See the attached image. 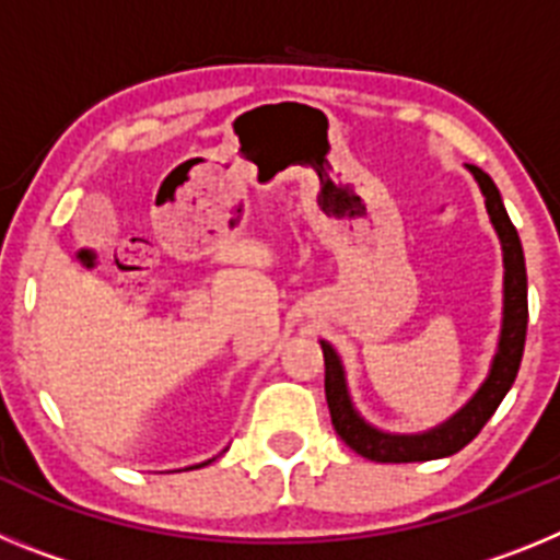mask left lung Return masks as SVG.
I'll use <instances>...</instances> for the list:
<instances>
[{
  "label": "left lung",
  "mask_w": 560,
  "mask_h": 560,
  "mask_svg": "<svg viewBox=\"0 0 560 560\" xmlns=\"http://www.w3.org/2000/svg\"><path fill=\"white\" fill-rule=\"evenodd\" d=\"M477 176L479 187L485 192V207L502 237L504 252V325L502 339H499V353L493 359V370L488 381L482 384L474 400L463 412L454 415L448 423L440 429H432L427 434H384L368 427L359 415L353 412L345 389V373H341L339 355L334 353L330 345H323L325 353V398H328L330 420L334 429L355 454L373 459V463H427V459L448 457L465 448L482 432V427L491 420L508 389L516 381L518 364L524 355V336H527V269H524V252L518 241L516 226L511 224L504 212L502 196L497 185L485 171L477 165H468Z\"/></svg>",
  "instance_id": "left-lung-1"
}]
</instances>
